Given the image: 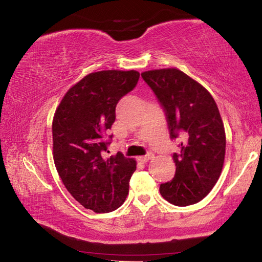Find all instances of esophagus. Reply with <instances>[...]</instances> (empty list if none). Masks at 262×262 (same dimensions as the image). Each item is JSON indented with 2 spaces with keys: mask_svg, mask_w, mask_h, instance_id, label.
<instances>
[{
  "mask_svg": "<svg viewBox=\"0 0 262 262\" xmlns=\"http://www.w3.org/2000/svg\"><path fill=\"white\" fill-rule=\"evenodd\" d=\"M152 158H154V155L152 154H149L146 156H142V157H139V160L142 161V163H147V161L151 160Z\"/></svg>",
  "mask_w": 262,
  "mask_h": 262,
  "instance_id": "obj_1",
  "label": "esophagus"
}]
</instances>
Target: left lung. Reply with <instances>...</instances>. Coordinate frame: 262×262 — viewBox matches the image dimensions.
Listing matches in <instances>:
<instances>
[{
  "instance_id": "8db88e82",
  "label": "left lung",
  "mask_w": 262,
  "mask_h": 262,
  "mask_svg": "<svg viewBox=\"0 0 262 262\" xmlns=\"http://www.w3.org/2000/svg\"><path fill=\"white\" fill-rule=\"evenodd\" d=\"M167 117L172 139H182L173 159L177 172L160 185L166 201L188 206L205 198L220 178L226 156V132L210 92L179 69L141 73Z\"/></svg>"
}]
</instances>
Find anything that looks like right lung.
<instances>
[{"label":"right lung","instance_id":"1","mask_svg":"<svg viewBox=\"0 0 262 262\" xmlns=\"http://www.w3.org/2000/svg\"><path fill=\"white\" fill-rule=\"evenodd\" d=\"M137 71L87 74L61 98L52 119V156L57 172L75 201L96 213L120 207L129 191L136 160L104 157L103 135L116 120L119 99L134 89Z\"/></svg>","mask_w":262,"mask_h":262}]
</instances>
